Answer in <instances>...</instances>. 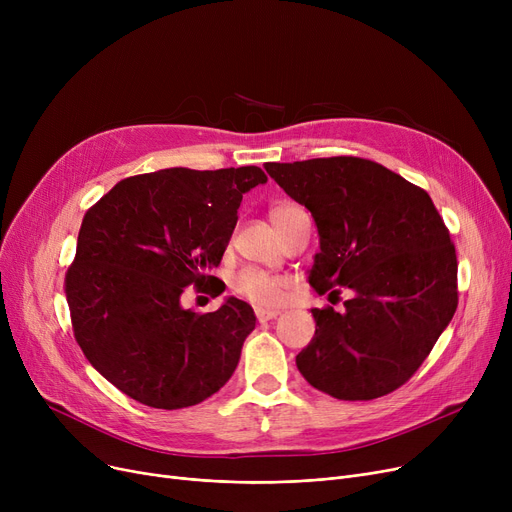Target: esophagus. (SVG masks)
<instances>
[{"mask_svg": "<svg viewBox=\"0 0 512 512\" xmlns=\"http://www.w3.org/2000/svg\"><path fill=\"white\" fill-rule=\"evenodd\" d=\"M255 315H257V319H259V321H270V319L278 317V315H280V311H276V309H261V307H257V309H255Z\"/></svg>", "mask_w": 512, "mask_h": 512, "instance_id": "obj_1", "label": "esophagus"}]
</instances>
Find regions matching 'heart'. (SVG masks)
<instances>
[{
    "label": "heart",
    "instance_id": "1",
    "mask_svg": "<svg viewBox=\"0 0 512 512\" xmlns=\"http://www.w3.org/2000/svg\"><path fill=\"white\" fill-rule=\"evenodd\" d=\"M297 205L292 203H280L272 209V222L280 224V218L282 215ZM234 290L240 294V297H245L247 301L255 303V305H278L284 301V294H286V280L280 278V276H270L265 272H259V270H245L240 272L234 280Z\"/></svg>",
    "mask_w": 512,
    "mask_h": 512
}]
</instances>
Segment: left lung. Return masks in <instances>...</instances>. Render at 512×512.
<instances>
[{
	"instance_id": "obj_1",
	"label": "left lung",
	"mask_w": 512,
	"mask_h": 512,
	"mask_svg": "<svg viewBox=\"0 0 512 512\" xmlns=\"http://www.w3.org/2000/svg\"><path fill=\"white\" fill-rule=\"evenodd\" d=\"M317 226L309 284L351 288L344 313L311 309L303 378L338 400L390 394L419 369L459 305L456 253L423 188L361 157L263 166ZM338 292V290H332Z\"/></svg>"
}]
</instances>
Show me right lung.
<instances>
[{"label": "right lung", "mask_w": 512, "mask_h": 512, "mask_svg": "<svg viewBox=\"0 0 512 512\" xmlns=\"http://www.w3.org/2000/svg\"><path fill=\"white\" fill-rule=\"evenodd\" d=\"M265 182L257 166L168 168L118 182L85 213L66 274L72 328L89 363L126 396L174 411L232 378L255 330L253 307L228 297L195 313L180 297L188 284L218 280L207 272L222 261L242 195Z\"/></svg>", "instance_id": "1"}]
</instances>
